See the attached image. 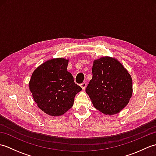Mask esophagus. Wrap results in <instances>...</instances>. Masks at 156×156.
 <instances>
[{
    "instance_id": "esophagus-1",
    "label": "esophagus",
    "mask_w": 156,
    "mask_h": 156,
    "mask_svg": "<svg viewBox=\"0 0 156 156\" xmlns=\"http://www.w3.org/2000/svg\"><path fill=\"white\" fill-rule=\"evenodd\" d=\"M87 83H85V82H84V83H82V84H80V87L82 88V90H85L86 88H87Z\"/></svg>"
}]
</instances>
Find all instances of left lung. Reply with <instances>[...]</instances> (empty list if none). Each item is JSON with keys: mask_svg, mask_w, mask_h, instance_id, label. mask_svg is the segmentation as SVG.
<instances>
[{"mask_svg": "<svg viewBox=\"0 0 156 156\" xmlns=\"http://www.w3.org/2000/svg\"><path fill=\"white\" fill-rule=\"evenodd\" d=\"M92 79L86 89L92 105L100 112L112 115L129 103L133 93L130 74L117 59L104 56L94 59Z\"/></svg>", "mask_w": 156, "mask_h": 156, "instance_id": "obj_1", "label": "left lung"}]
</instances>
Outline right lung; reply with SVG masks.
<instances>
[{
    "label": "right lung",
    "mask_w": 156,
    "mask_h": 156,
    "mask_svg": "<svg viewBox=\"0 0 156 156\" xmlns=\"http://www.w3.org/2000/svg\"><path fill=\"white\" fill-rule=\"evenodd\" d=\"M68 62L63 58L45 61L35 69L29 81V90L37 107L52 117L70 109L75 96L82 90L67 71Z\"/></svg>",
    "instance_id": "right-lung-1"
}]
</instances>
